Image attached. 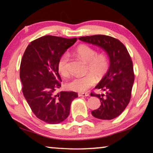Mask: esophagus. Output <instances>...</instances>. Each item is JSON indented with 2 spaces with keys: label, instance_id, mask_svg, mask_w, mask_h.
Listing matches in <instances>:
<instances>
[{
  "label": "esophagus",
  "instance_id": "esophagus-1",
  "mask_svg": "<svg viewBox=\"0 0 153 153\" xmlns=\"http://www.w3.org/2000/svg\"><path fill=\"white\" fill-rule=\"evenodd\" d=\"M79 97H88L89 94L86 92H83V93H79L78 94Z\"/></svg>",
  "mask_w": 153,
  "mask_h": 153
}]
</instances>
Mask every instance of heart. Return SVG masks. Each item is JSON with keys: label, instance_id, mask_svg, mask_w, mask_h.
<instances>
[{"label": "heart", "instance_id": "heart-1", "mask_svg": "<svg viewBox=\"0 0 153 153\" xmlns=\"http://www.w3.org/2000/svg\"><path fill=\"white\" fill-rule=\"evenodd\" d=\"M76 54L77 56L88 63L87 71L90 72L84 76L75 77L67 83V86L73 91L85 92L94 84L95 76L100 78L107 73L109 63L107 56L104 53L97 54V51L91 46L82 45L76 48ZM69 59L67 53H64L59 58L57 63L58 70L62 76H67L69 74Z\"/></svg>", "mask_w": 153, "mask_h": 153}]
</instances>
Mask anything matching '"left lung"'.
I'll return each instance as SVG.
<instances>
[{
	"instance_id": "obj_1",
	"label": "left lung",
	"mask_w": 153,
	"mask_h": 153,
	"mask_svg": "<svg viewBox=\"0 0 153 153\" xmlns=\"http://www.w3.org/2000/svg\"><path fill=\"white\" fill-rule=\"evenodd\" d=\"M79 40L103 49L109 58L107 74L95 87L105 91V94H90L98 97L101 102L100 107L91 113L100 120H113L125 110L130 100L134 82L132 61L126 46L116 38L94 35L83 36Z\"/></svg>"
}]
</instances>
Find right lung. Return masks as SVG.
<instances>
[{
	"label": "right lung",
	"mask_w": 153,
	"mask_h": 153,
	"mask_svg": "<svg viewBox=\"0 0 153 153\" xmlns=\"http://www.w3.org/2000/svg\"><path fill=\"white\" fill-rule=\"evenodd\" d=\"M77 38L45 36L30 42L20 65L22 92L33 114L50 124L61 123L69 115L71 102L78 95L61 91L55 94L62 81L57 67L60 56Z\"/></svg>",
	"instance_id": "right-lung-1"
}]
</instances>
